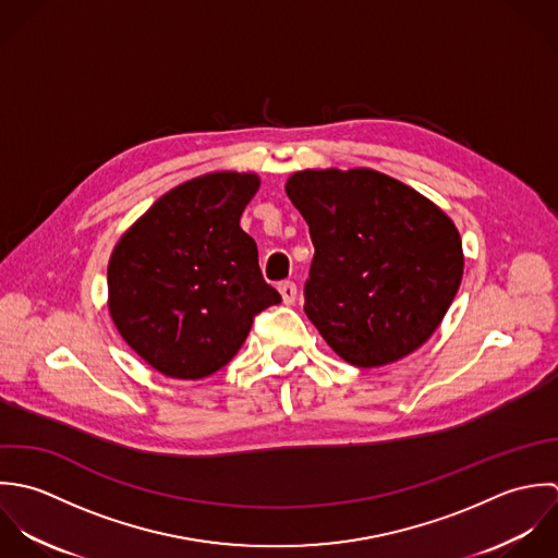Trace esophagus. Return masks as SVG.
I'll list each match as a JSON object with an SVG mask.
<instances>
[{"label":"esophagus","mask_w":558,"mask_h":558,"mask_svg":"<svg viewBox=\"0 0 558 558\" xmlns=\"http://www.w3.org/2000/svg\"><path fill=\"white\" fill-rule=\"evenodd\" d=\"M278 291H280V295H282V302L287 304V306H291L293 302H295V298H298V287H295V282H280L278 284Z\"/></svg>","instance_id":"34e87169"}]
</instances>
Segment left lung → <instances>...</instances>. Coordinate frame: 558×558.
<instances>
[{
  "label": "left lung",
  "mask_w": 558,
  "mask_h": 558,
  "mask_svg": "<svg viewBox=\"0 0 558 558\" xmlns=\"http://www.w3.org/2000/svg\"><path fill=\"white\" fill-rule=\"evenodd\" d=\"M284 192L315 245L304 313L336 355L373 368L423 347L461 284L454 222L373 168L300 170Z\"/></svg>",
  "instance_id": "8db88e82"
}]
</instances>
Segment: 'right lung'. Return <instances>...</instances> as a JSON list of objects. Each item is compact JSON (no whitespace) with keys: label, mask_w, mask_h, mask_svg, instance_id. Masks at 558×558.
<instances>
[{"label":"right lung","mask_w":558,"mask_h":558,"mask_svg":"<svg viewBox=\"0 0 558 558\" xmlns=\"http://www.w3.org/2000/svg\"><path fill=\"white\" fill-rule=\"evenodd\" d=\"M256 172L218 170L163 194L131 223L108 263L118 335L155 371L203 379L241 349L254 315L280 302L241 230Z\"/></svg>","instance_id":"1"}]
</instances>
